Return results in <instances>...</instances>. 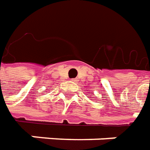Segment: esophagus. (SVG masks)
Instances as JSON below:
<instances>
[{
	"mask_svg": "<svg viewBox=\"0 0 150 150\" xmlns=\"http://www.w3.org/2000/svg\"><path fill=\"white\" fill-rule=\"evenodd\" d=\"M72 81H73V82H77V80H76V79H72Z\"/></svg>",
	"mask_w": 150,
	"mask_h": 150,
	"instance_id": "obj_1",
	"label": "esophagus"
}]
</instances>
